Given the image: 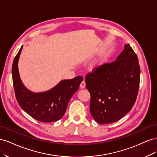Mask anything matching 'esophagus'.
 <instances>
[{
    "label": "esophagus",
    "instance_id": "1",
    "mask_svg": "<svg viewBox=\"0 0 157 157\" xmlns=\"http://www.w3.org/2000/svg\"><path fill=\"white\" fill-rule=\"evenodd\" d=\"M85 86H86V83H85L84 80H83V81L81 82V84H80V88L82 89V88H84Z\"/></svg>",
    "mask_w": 157,
    "mask_h": 157
}]
</instances>
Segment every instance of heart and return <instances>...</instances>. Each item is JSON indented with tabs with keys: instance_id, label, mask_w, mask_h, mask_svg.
Instances as JSON below:
<instances>
[{
	"instance_id": "1",
	"label": "heart",
	"mask_w": 157,
	"mask_h": 157,
	"mask_svg": "<svg viewBox=\"0 0 157 157\" xmlns=\"http://www.w3.org/2000/svg\"><path fill=\"white\" fill-rule=\"evenodd\" d=\"M103 63V59L101 58H99L98 59H97L93 64V67L94 68H96L98 67L99 66H100Z\"/></svg>"
}]
</instances>
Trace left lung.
Wrapping results in <instances>:
<instances>
[{"label": "left lung", "mask_w": 157, "mask_h": 157, "mask_svg": "<svg viewBox=\"0 0 157 157\" xmlns=\"http://www.w3.org/2000/svg\"><path fill=\"white\" fill-rule=\"evenodd\" d=\"M140 67L129 44L113 62L101 65L86 75L90 94V113L99 124L120 120L134 106L138 92Z\"/></svg>", "instance_id": "1"}]
</instances>
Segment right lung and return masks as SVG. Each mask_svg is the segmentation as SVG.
Instances as JSON below:
<instances>
[{
    "label": "right lung",
    "mask_w": 157,
    "mask_h": 157,
    "mask_svg": "<svg viewBox=\"0 0 157 157\" xmlns=\"http://www.w3.org/2000/svg\"><path fill=\"white\" fill-rule=\"evenodd\" d=\"M22 48L23 46L13 59L12 69L13 88L19 105L31 117L40 122H52L60 120L71 97L78 90L82 77L62 80L49 90L33 92L23 84L19 73L18 61Z\"/></svg>",
    "instance_id": "obj_1"
}]
</instances>
